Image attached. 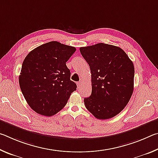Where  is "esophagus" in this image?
I'll return each mask as SVG.
<instances>
[{
	"label": "esophagus",
	"mask_w": 158,
	"mask_h": 158,
	"mask_svg": "<svg viewBox=\"0 0 158 158\" xmlns=\"http://www.w3.org/2000/svg\"><path fill=\"white\" fill-rule=\"evenodd\" d=\"M77 87L80 88V86H81V81H79L78 82H77Z\"/></svg>",
	"instance_id": "obj_1"
}]
</instances>
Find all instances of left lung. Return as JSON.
Segmentation results:
<instances>
[{
  "label": "left lung",
  "instance_id": "1",
  "mask_svg": "<svg viewBox=\"0 0 158 158\" xmlns=\"http://www.w3.org/2000/svg\"><path fill=\"white\" fill-rule=\"evenodd\" d=\"M91 73L92 93L84 98L85 108L96 118L118 114L130 101L134 90L135 68L121 48L105 43L80 47Z\"/></svg>",
  "mask_w": 158,
  "mask_h": 158
}]
</instances>
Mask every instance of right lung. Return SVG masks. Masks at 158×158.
Segmentation results:
<instances>
[{
  "label": "right lung",
  "instance_id": "right-lung-1",
  "mask_svg": "<svg viewBox=\"0 0 158 158\" xmlns=\"http://www.w3.org/2000/svg\"><path fill=\"white\" fill-rule=\"evenodd\" d=\"M75 51V47L52 41L26 56L19 81L25 100L36 113L53 116L76 90L77 84L70 80V71L66 65Z\"/></svg>",
  "mask_w": 158,
  "mask_h": 158
}]
</instances>
